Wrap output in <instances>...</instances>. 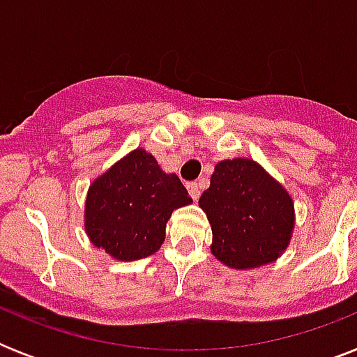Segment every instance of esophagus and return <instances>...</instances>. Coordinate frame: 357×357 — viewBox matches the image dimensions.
Here are the masks:
<instances>
[{
  "label": "esophagus",
  "instance_id": "34e87169",
  "mask_svg": "<svg viewBox=\"0 0 357 357\" xmlns=\"http://www.w3.org/2000/svg\"><path fill=\"white\" fill-rule=\"evenodd\" d=\"M187 189H189V195L195 198V200H198L202 195V183H198V181H190V183H187Z\"/></svg>",
  "mask_w": 357,
  "mask_h": 357
}]
</instances>
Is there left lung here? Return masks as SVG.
Listing matches in <instances>:
<instances>
[{
    "instance_id": "8db88e82",
    "label": "left lung",
    "mask_w": 357,
    "mask_h": 357,
    "mask_svg": "<svg viewBox=\"0 0 357 357\" xmlns=\"http://www.w3.org/2000/svg\"><path fill=\"white\" fill-rule=\"evenodd\" d=\"M198 204L211 224L213 255L224 265L254 268L287 248L294 226L293 200L257 162H218Z\"/></svg>"
}]
</instances>
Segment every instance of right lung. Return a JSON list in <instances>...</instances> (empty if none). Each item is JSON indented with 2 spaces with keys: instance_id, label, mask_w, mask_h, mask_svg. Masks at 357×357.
Returning a JSON list of instances; mask_svg holds the SVG:
<instances>
[{
  "instance_id": "add662e5",
  "label": "right lung",
  "mask_w": 357,
  "mask_h": 357,
  "mask_svg": "<svg viewBox=\"0 0 357 357\" xmlns=\"http://www.w3.org/2000/svg\"><path fill=\"white\" fill-rule=\"evenodd\" d=\"M190 202L176 174H165L155 157L135 150L91 185L86 234L116 259H142L161 248L174 209Z\"/></svg>"
}]
</instances>
